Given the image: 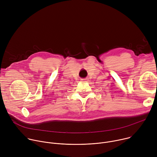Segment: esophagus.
I'll use <instances>...</instances> for the list:
<instances>
[{
  "mask_svg": "<svg viewBox=\"0 0 157 157\" xmlns=\"http://www.w3.org/2000/svg\"><path fill=\"white\" fill-rule=\"evenodd\" d=\"M86 80H87L86 78H82V79H81V81H83V82H84V81L86 82Z\"/></svg>",
  "mask_w": 157,
  "mask_h": 157,
  "instance_id": "esophagus-1",
  "label": "esophagus"
}]
</instances>
